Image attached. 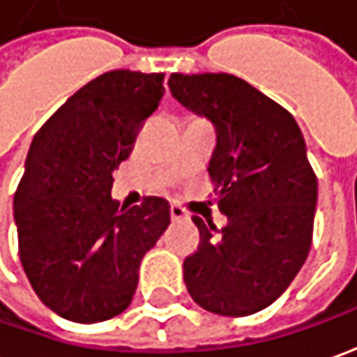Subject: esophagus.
I'll list each match as a JSON object with an SVG mask.
<instances>
[{"label":"esophagus","mask_w":357,"mask_h":357,"mask_svg":"<svg viewBox=\"0 0 357 357\" xmlns=\"http://www.w3.org/2000/svg\"><path fill=\"white\" fill-rule=\"evenodd\" d=\"M169 215L174 221H181V219H188V211H185V207H181L179 203H172V207H169Z\"/></svg>","instance_id":"34e87169"}]
</instances>
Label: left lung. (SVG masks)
I'll return each instance as SVG.
<instances>
[{"mask_svg":"<svg viewBox=\"0 0 357 357\" xmlns=\"http://www.w3.org/2000/svg\"><path fill=\"white\" fill-rule=\"evenodd\" d=\"M169 91L211 120L209 178L227 215L221 231L193 217L199 247L183 261L191 298L221 316H249L289 289L312 243L318 179L296 120L227 73H172Z\"/></svg>","mask_w":357,"mask_h":357,"instance_id":"1","label":"left lung"}]
</instances>
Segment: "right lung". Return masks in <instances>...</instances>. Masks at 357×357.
<instances>
[{
	"label": "right lung",
	"mask_w": 357,
	"mask_h": 357,
	"mask_svg": "<svg viewBox=\"0 0 357 357\" xmlns=\"http://www.w3.org/2000/svg\"><path fill=\"white\" fill-rule=\"evenodd\" d=\"M164 73L110 70L73 94L35 134L13 197L19 259L53 312L79 324L124 312L144 255L169 225V203L112 199V172L154 112Z\"/></svg>",
	"instance_id": "add662e5"
}]
</instances>
